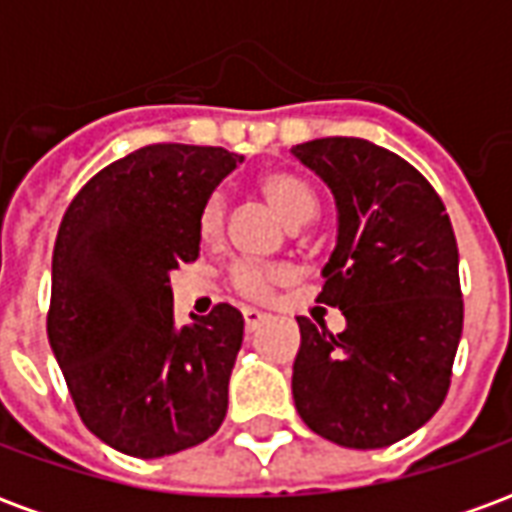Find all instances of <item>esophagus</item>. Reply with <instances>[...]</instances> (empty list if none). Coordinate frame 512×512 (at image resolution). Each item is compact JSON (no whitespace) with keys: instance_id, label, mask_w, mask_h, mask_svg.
Returning <instances> with one entry per match:
<instances>
[{"instance_id":"1","label":"esophagus","mask_w":512,"mask_h":512,"mask_svg":"<svg viewBox=\"0 0 512 512\" xmlns=\"http://www.w3.org/2000/svg\"><path fill=\"white\" fill-rule=\"evenodd\" d=\"M266 321H268L266 312L255 310V307H246V310H244L246 332H255V329H260V326H263V323H266Z\"/></svg>"}]
</instances>
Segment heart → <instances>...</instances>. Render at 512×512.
I'll return each instance as SVG.
<instances>
[{
    "label": "heart",
    "instance_id": "obj_1",
    "mask_svg": "<svg viewBox=\"0 0 512 512\" xmlns=\"http://www.w3.org/2000/svg\"><path fill=\"white\" fill-rule=\"evenodd\" d=\"M260 194L266 197L268 205L282 216V222L288 224L290 230H299L304 224H310L318 213V194L312 191L307 180H301L293 172H268L260 178ZM202 241H216L222 235L224 227V197L222 194H211L205 205H202L200 219ZM279 277L277 268L257 266V263H241L233 271V285L244 296H263L271 282Z\"/></svg>",
    "mask_w": 512,
    "mask_h": 512
}]
</instances>
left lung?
Masks as SVG:
<instances>
[{"label":"left lung","mask_w":512,"mask_h":512,"mask_svg":"<svg viewBox=\"0 0 512 512\" xmlns=\"http://www.w3.org/2000/svg\"><path fill=\"white\" fill-rule=\"evenodd\" d=\"M290 153L332 191L337 241L318 301L345 315L340 334L296 318V411L340 447H389L422 428L450 386L463 332L450 216L417 169L367 139H312Z\"/></svg>","instance_id":"left-lung-1"}]
</instances>
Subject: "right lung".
<instances>
[{
    "instance_id": "add662e5",
    "label": "right lung",
    "mask_w": 512,
    "mask_h": 512,
    "mask_svg": "<svg viewBox=\"0 0 512 512\" xmlns=\"http://www.w3.org/2000/svg\"><path fill=\"white\" fill-rule=\"evenodd\" d=\"M241 161L224 147H139L62 216L49 343L82 422L117 452L175 455L224 422L244 315L219 304L178 326L169 274L197 260L202 205Z\"/></svg>"
}]
</instances>
